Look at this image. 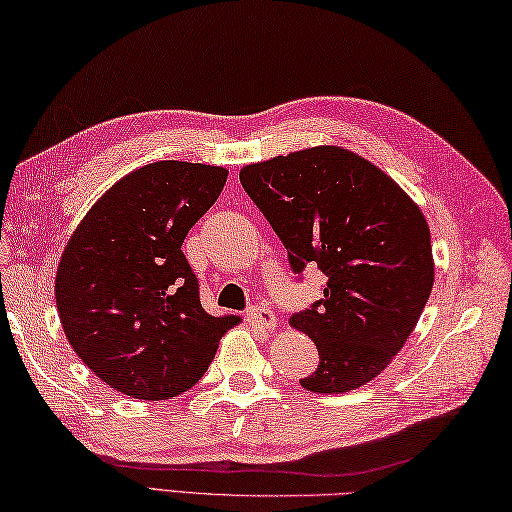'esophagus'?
<instances>
[{"mask_svg":"<svg viewBox=\"0 0 512 512\" xmlns=\"http://www.w3.org/2000/svg\"><path fill=\"white\" fill-rule=\"evenodd\" d=\"M246 315H248V320L253 322L255 327H259V329H275V324H277L275 313L268 309V306H264V304L250 306Z\"/></svg>","mask_w":512,"mask_h":512,"instance_id":"esophagus-1","label":"esophagus"}]
</instances>
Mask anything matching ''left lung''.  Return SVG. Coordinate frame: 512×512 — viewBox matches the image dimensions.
<instances>
[{"label":"left lung","mask_w":512,"mask_h":512,"mask_svg":"<svg viewBox=\"0 0 512 512\" xmlns=\"http://www.w3.org/2000/svg\"><path fill=\"white\" fill-rule=\"evenodd\" d=\"M239 181L293 273L318 266L327 275L322 300L291 318L320 353L302 387L342 394L369 383L410 338L432 291L423 212L376 165L333 145L246 165Z\"/></svg>","instance_id":"left-lung-1"}]
</instances>
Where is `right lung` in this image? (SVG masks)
<instances>
[{"mask_svg": "<svg viewBox=\"0 0 512 512\" xmlns=\"http://www.w3.org/2000/svg\"><path fill=\"white\" fill-rule=\"evenodd\" d=\"M226 176L185 161L138 167L102 194L64 248L55 275L64 336L120 394L165 401L188 392L237 324L203 311L181 250Z\"/></svg>", "mask_w": 512, "mask_h": 512, "instance_id": "1", "label": "right lung"}]
</instances>
